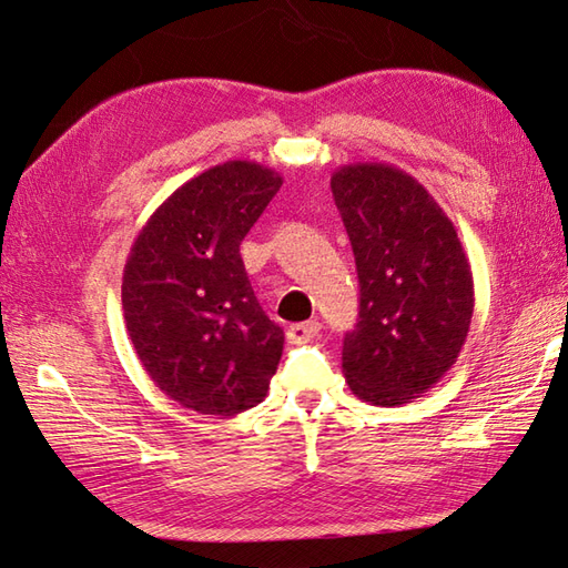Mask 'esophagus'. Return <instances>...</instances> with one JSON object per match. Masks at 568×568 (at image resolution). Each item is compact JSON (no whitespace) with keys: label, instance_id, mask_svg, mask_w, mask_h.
Segmentation results:
<instances>
[{"label":"esophagus","instance_id":"esophagus-1","mask_svg":"<svg viewBox=\"0 0 568 568\" xmlns=\"http://www.w3.org/2000/svg\"><path fill=\"white\" fill-rule=\"evenodd\" d=\"M320 329L322 324L317 320L300 322V324H293V327H287V339H291V344H305L310 339H315Z\"/></svg>","mask_w":568,"mask_h":568}]
</instances>
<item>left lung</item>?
Here are the masks:
<instances>
[{
  "label": "left lung",
  "instance_id": "left-lung-1",
  "mask_svg": "<svg viewBox=\"0 0 568 568\" xmlns=\"http://www.w3.org/2000/svg\"><path fill=\"white\" fill-rule=\"evenodd\" d=\"M352 241L361 305L342 371L358 400L397 407L449 371L474 317V275L449 216L425 185L388 163L332 175Z\"/></svg>",
  "mask_w": 568,
  "mask_h": 568
}]
</instances>
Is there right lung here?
Returning <instances> with one entry per match:
<instances>
[{
  "label": "right lung",
  "instance_id": "1",
  "mask_svg": "<svg viewBox=\"0 0 568 568\" xmlns=\"http://www.w3.org/2000/svg\"><path fill=\"white\" fill-rule=\"evenodd\" d=\"M283 185L271 168L226 161L180 185L124 265L129 339L159 388L200 415L263 403L283 329L265 317L239 246Z\"/></svg>",
  "mask_w": 568,
  "mask_h": 568
}]
</instances>
